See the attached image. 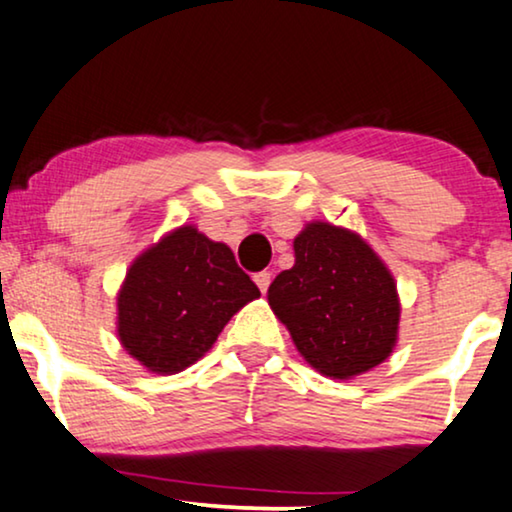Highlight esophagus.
<instances>
[{
	"mask_svg": "<svg viewBox=\"0 0 512 512\" xmlns=\"http://www.w3.org/2000/svg\"><path fill=\"white\" fill-rule=\"evenodd\" d=\"M255 283H257V288H260L262 292H267L269 290V283H271L269 271H260V274H255Z\"/></svg>",
	"mask_w": 512,
	"mask_h": 512,
	"instance_id": "esophagus-1",
	"label": "esophagus"
}]
</instances>
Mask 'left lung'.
I'll return each instance as SVG.
<instances>
[{
    "instance_id": "1",
    "label": "left lung",
    "mask_w": 512,
    "mask_h": 512,
    "mask_svg": "<svg viewBox=\"0 0 512 512\" xmlns=\"http://www.w3.org/2000/svg\"><path fill=\"white\" fill-rule=\"evenodd\" d=\"M269 304L306 363L325 377L372 370L398 337L393 276L363 238L325 222L295 238V267L269 285Z\"/></svg>"
}]
</instances>
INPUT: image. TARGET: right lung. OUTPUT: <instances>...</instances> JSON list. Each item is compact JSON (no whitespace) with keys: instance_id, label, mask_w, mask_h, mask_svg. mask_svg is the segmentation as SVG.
I'll return each mask as SVG.
<instances>
[{"instance_id":"obj_1","label":"right lung","mask_w":512,"mask_h":512,"mask_svg":"<svg viewBox=\"0 0 512 512\" xmlns=\"http://www.w3.org/2000/svg\"><path fill=\"white\" fill-rule=\"evenodd\" d=\"M260 288L234 252L180 227L142 252L121 285L119 339L147 370L175 374L215 344L222 327Z\"/></svg>"}]
</instances>
